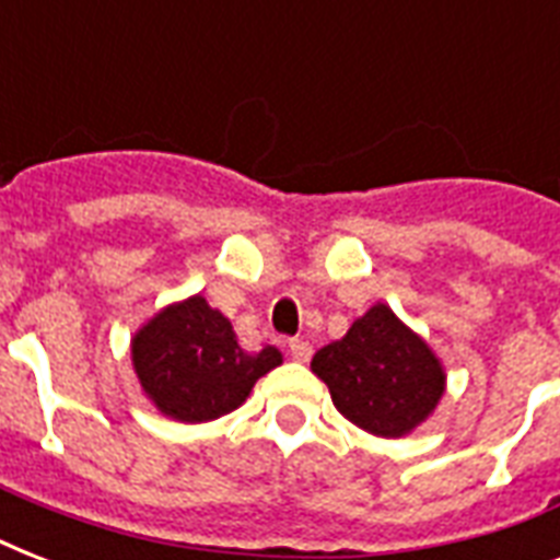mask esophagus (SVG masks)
Instances as JSON below:
<instances>
[{"label": "esophagus", "mask_w": 560, "mask_h": 560, "mask_svg": "<svg viewBox=\"0 0 560 560\" xmlns=\"http://www.w3.org/2000/svg\"><path fill=\"white\" fill-rule=\"evenodd\" d=\"M290 354H293V360H299V363H305V360H311V354H314V346L307 340H290Z\"/></svg>", "instance_id": "obj_1"}]
</instances>
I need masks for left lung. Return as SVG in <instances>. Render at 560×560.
<instances>
[{
    "mask_svg": "<svg viewBox=\"0 0 560 560\" xmlns=\"http://www.w3.org/2000/svg\"><path fill=\"white\" fill-rule=\"evenodd\" d=\"M311 369L351 424L383 439L412 433L444 395V369L392 307L374 305L349 334L328 342Z\"/></svg>",
    "mask_w": 560,
    "mask_h": 560,
    "instance_id": "left-lung-1",
    "label": "left lung"
}]
</instances>
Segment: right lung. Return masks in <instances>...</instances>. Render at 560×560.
<instances>
[{"label": "right lung", "mask_w": 560, "mask_h": 560, "mask_svg": "<svg viewBox=\"0 0 560 560\" xmlns=\"http://www.w3.org/2000/svg\"><path fill=\"white\" fill-rule=\"evenodd\" d=\"M136 377L162 416L200 424L237 409L255 381L281 363V351H244L232 323L202 296L162 307L130 346Z\"/></svg>", "instance_id": "right-lung-1"}]
</instances>
